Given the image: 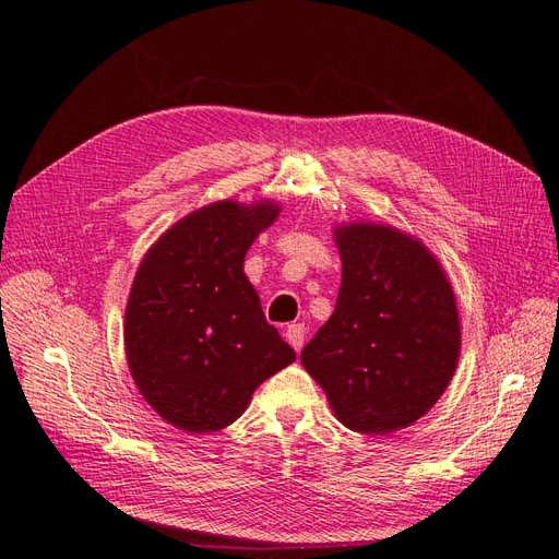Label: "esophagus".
<instances>
[{"label":"esophagus","instance_id":"obj_1","mask_svg":"<svg viewBox=\"0 0 559 559\" xmlns=\"http://www.w3.org/2000/svg\"><path fill=\"white\" fill-rule=\"evenodd\" d=\"M284 337H286V343H289L296 352H300L302 343H306V326H302V324H292V326H286Z\"/></svg>","mask_w":559,"mask_h":559}]
</instances>
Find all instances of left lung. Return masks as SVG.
<instances>
[{"label": "left lung", "instance_id": "left-lung-1", "mask_svg": "<svg viewBox=\"0 0 559 559\" xmlns=\"http://www.w3.org/2000/svg\"><path fill=\"white\" fill-rule=\"evenodd\" d=\"M333 240L341 292L300 361L347 429L401 431L433 408L460 361L454 289L441 261L411 233L347 222L333 228Z\"/></svg>", "mask_w": 559, "mask_h": 559}]
</instances>
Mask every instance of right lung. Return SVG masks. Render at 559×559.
Instances as JSON below:
<instances>
[{
	"label": "right lung",
	"instance_id": "1",
	"mask_svg": "<svg viewBox=\"0 0 559 559\" xmlns=\"http://www.w3.org/2000/svg\"><path fill=\"white\" fill-rule=\"evenodd\" d=\"M277 200H216L148 247L126 306V357L144 401L186 433L226 429L257 386L296 361L245 275Z\"/></svg>",
	"mask_w": 559,
	"mask_h": 559
}]
</instances>
